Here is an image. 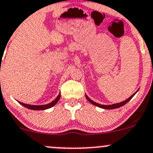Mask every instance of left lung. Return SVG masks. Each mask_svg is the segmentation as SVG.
I'll list each match as a JSON object with an SVG mask.
<instances>
[{
  "mask_svg": "<svg viewBox=\"0 0 153 153\" xmlns=\"http://www.w3.org/2000/svg\"><path fill=\"white\" fill-rule=\"evenodd\" d=\"M137 92H138V91H137ZM136 92H135V93H136ZM135 93H134L133 95H131V96L129 97V98H127V99H126V100H125V101H122V102H121V103H118V104H112V105H102V104H97V103L94 102L93 101H92V100H91L90 98H89V97H88L87 95H86V99H87L88 101H89V102L91 103V104H93V105H95V106H98V107L103 108V109H116V108H119V107H121V106H124V104H126V103H127V102H129V101H130L131 99H132V97H133L134 95H135Z\"/></svg>",
  "mask_w": 153,
  "mask_h": 153,
  "instance_id": "obj_1",
  "label": "left lung"
}]
</instances>
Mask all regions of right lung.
Returning <instances> with one entry per match:
<instances>
[{
    "label": "right lung",
    "instance_id": "right-lung-1",
    "mask_svg": "<svg viewBox=\"0 0 153 153\" xmlns=\"http://www.w3.org/2000/svg\"><path fill=\"white\" fill-rule=\"evenodd\" d=\"M60 97H61V94H59V95H58V96L57 97V98H55V99L52 102L49 103V104H45V105H39V106H38V105H30V104H24V103H21V102H19V103L21 104V105H23L24 106H25V107L28 108V109H33V110H44V109H49V108H51L52 106L55 105V104H57V102L59 101Z\"/></svg>",
    "mask_w": 153,
    "mask_h": 153
}]
</instances>
